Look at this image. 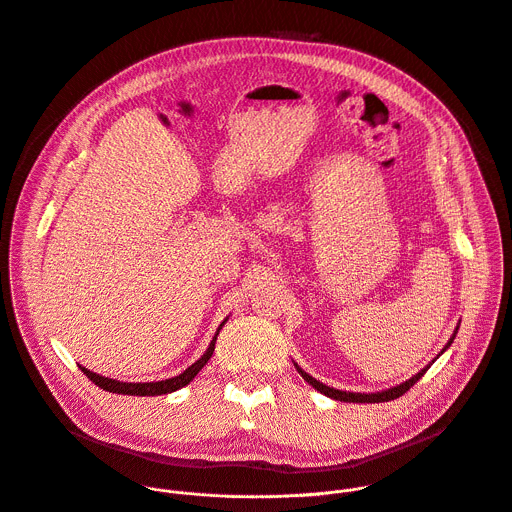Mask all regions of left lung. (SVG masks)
I'll list each match as a JSON object with an SVG mask.
<instances>
[{
  "label": "left lung",
  "mask_w": 512,
  "mask_h": 512,
  "mask_svg": "<svg viewBox=\"0 0 512 512\" xmlns=\"http://www.w3.org/2000/svg\"><path fill=\"white\" fill-rule=\"evenodd\" d=\"M456 334H458V326H456V330H454V334H452V338L448 340V344L444 346V350H448L450 346H452V342H454V338H456ZM442 350V352H444ZM440 352V354H442ZM437 354V356H440ZM435 356V358H437ZM433 358V360H435ZM431 360V362H433ZM296 364V362H294ZM296 369H298V373L304 377V381L306 383H310L316 391H320V393H324L326 397H330V399H336V401H346V403H385V401H393V399H397V397H401V395H405L425 373H427V369L429 367H425V369H421L417 375H413L409 381H405V383H401V385H397V387H391V389H387V391H379V393H346V391H338V389H332V387H328V385H324V383H320V381H316L314 377H310L306 371H302L298 364H296Z\"/></svg>",
  "instance_id": "left-lung-1"
}]
</instances>
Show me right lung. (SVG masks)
<instances>
[{
  "label": "right lung",
  "mask_w": 512,
  "mask_h": 512,
  "mask_svg": "<svg viewBox=\"0 0 512 512\" xmlns=\"http://www.w3.org/2000/svg\"><path fill=\"white\" fill-rule=\"evenodd\" d=\"M225 322H227V320H225ZM225 322H223L221 326H218V330H216L214 338L210 340L206 352L192 364V367H188V369H186L182 375H178V377H172V379H166V381H154V383H123V381H117V379L101 377V375H97V373H93V371H89V369H85V367H81V371H83L97 387H101L103 391L117 393V395H137V397H145V395H148V397H154V395H168V393H174V391L186 387V385L202 371L204 364L210 360V356H212V352H214L216 336H218V332H221V328L225 326Z\"/></svg>",
  "instance_id": "right-lung-1"
}]
</instances>
